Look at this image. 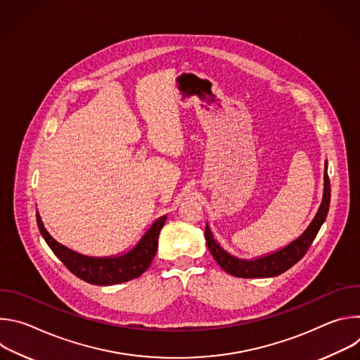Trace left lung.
I'll return each mask as SVG.
<instances>
[{"label":"left lung","mask_w":360,"mask_h":360,"mask_svg":"<svg viewBox=\"0 0 360 360\" xmlns=\"http://www.w3.org/2000/svg\"><path fill=\"white\" fill-rule=\"evenodd\" d=\"M323 181V198L314 221L299 238H296L293 242L271 255H265L261 256V258L249 261L238 259L221 248V245L215 240L207 224V228H205V239H207V245L218 265L229 275L238 278H272L292 268L296 262H299L303 258L328 217L330 205V182L328 176V162L325 164Z\"/></svg>","instance_id":"left-lung-1"}]
</instances>
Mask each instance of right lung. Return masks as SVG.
I'll return each instance as SVG.
<instances>
[{
  "mask_svg": "<svg viewBox=\"0 0 360 360\" xmlns=\"http://www.w3.org/2000/svg\"><path fill=\"white\" fill-rule=\"evenodd\" d=\"M165 221L167 217L164 215L153 222L129 252L120 256H110V258H92V256L77 253L58 243L46 232L41 217L37 212L39 232L48 246L58 256V259L79 279L102 286L128 282L141 276L149 268L157 253L160 232L165 225Z\"/></svg>",
  "mask_w": 360,
  "mask_h": 360,
  "instance_id": "1",
  "label": "right lung"
}]
</instances>
